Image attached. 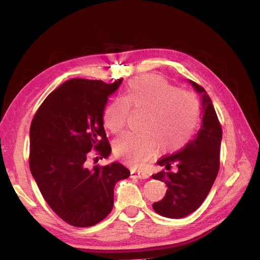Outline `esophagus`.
Segmentation results:
<instances>
[{
    "label": "esophagus",
    "instance_id": "34e87169",
    "mask_svg": "<svg viewBox=\"0 0 260 260\" xmlns=\"http://www.w3.org/2000/svg\"><path fill=\"white\" fill-rule=\"evenodd\" d=\"M131 178H136V179H147L149 178V174L143 172V171H136V170H131Z\"/></svg>",
    "mask_w": 260,
    "mask_h": 260
}]
</instances>
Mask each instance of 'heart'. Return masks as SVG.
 Here are the masks:
<instances>
[{
    "mask_svg": "<svg viewBox=\"0 0 260 260\" xmlns=\"http://www.w3.org/2000/svg\"><path fill=\"white\" fill-rule=\"evenodd\" d=\"M129 108L144 110L141 132H125L116 140L113 151L131 165L139 164L159 150L170 152L186 144L195 132L200 107L195 96L177 90L155 74L136 78L122 98L114 99L103 112V124L113 134L125 126Z\"/></svg>",
    "mask_w": 260,
    "mask_h": 260,
    "instance_id": "heart-1",
    "label": "heart"
}]
</instances>
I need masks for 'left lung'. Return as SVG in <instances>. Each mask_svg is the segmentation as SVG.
<instances>
[{"label": "left lung", "mask_w": 260, "mask_h": 260, "mask_svg": "<svg viewBox=\"0 0 260 260\" xmlns=\"http://www.w3.org/2000/svg\"><path fill=\"white\" fill-rule=\"evenodd\" d=\"M188 82L201 95L203 111L201 128L181 150L158 160L157 164L164 166L166 171L152 175L167 186L165 196L153 203L152 208L158 214L172 219L187 217L200 208L219 171L221 126L204 88L191 80ZM173 165L177 167L175 171H171Z\"/></svg>", "instance_id": "8db88e82"}]
</instances>
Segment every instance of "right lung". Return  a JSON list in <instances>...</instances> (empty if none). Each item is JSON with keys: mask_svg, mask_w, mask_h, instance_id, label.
<instances>
[{"mask_svg": "<svg viewBox=\"0 0 260 260\" xmlns=\"http://www.w3.org/2000/svg\"><path fill=\"white\" fill-rule=\"evenodd\" d=\"M121 82L68 80L43 101L30 124V173L52 211L72 226L102 221L113 208L116 183L129 177L118 161L87 166L91 150L103 158L111 153L103 112Z\"/></svg>", "mask_w": 260, "mask_h": 260, "instance_id": "1", "label": "right lung"}]
</instances>
